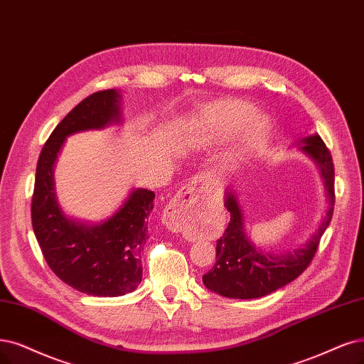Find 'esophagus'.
<instances>
[{
    "label": "esophagus",
    "instance_id": "esophagus-1",
    "mask_svg": "<svg viewBox=\"0 0 364 364\" xmlns=\"http://www.w3.org/2000/svg\"><path fill=\"white\" fill-rule=\"evenodd\" d=\"M199 198V187L196 181L183 186L173 196V199L166 205L164 211V223L171 231H181L186 219L193 213L195 204Z\"/></svg>",
    "mask_w": 364,
    "mask_h": 364
}]
</instances>
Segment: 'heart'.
I'll use <instances>...</instances> for the list:
<instances>
[{
    "instance_id": "heart-1",
    "label": "heart",
    "mask_w": 364,
    "mask_h": 364,
    "mask_svg": "<svg viewBox=\"0 0 364 364\" xmlns=\"http://www.w3.org/2000/svg\"><path fill=\"white\" fill-rule=\"evenodd\" d=\"M253 114V107L241 100H228L219 103L210 114V123L222 133H231L240 129ZM267 132V123L262 118H255L246 133L245 144L258 142Z\"/></svg>"
}]
</instances>
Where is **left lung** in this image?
<instances>
[{
	"mask_svg": "<svg viewBox=\"0 0 364 364\" xmlns=\"http://www.w3.org/2000/svg\"><path fill=\"white\" fill-rule=\"evenodd\" d=\"M301 150L311 156L319 166L326 183L328 211L318 231L303 247L284 255L267 253L255 247L247 240L243 228V214L231 192L226 193L225 207L231 213L223 235L216 245V264L203 276L204 285L228 299H258L288 285L297 279L312 262L319 240L327 230L334 208V165L328 148L319 134L303 139Z\"/></svg>",
	"mask_w": 364,
	"mask_h": 364,
	"instance_id": "left-lung-1",
	"label": "left lung"
}]
</instances>
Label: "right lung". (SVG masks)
Wrapping results in <instances>:
<instances>
[{"label": "right lung", "mask_w": 364, "mask_h": 364, "mask_svg": "<svg viewBox=\"0 0 364 364\" xmlns=\"http://www.w3.org/2000/svg\"><path fill=\"white\" fill-rule=\"evenodd\" d=\"M118 103L115 90L97 91L60 121L40 151L31 199L33 230L50 270L64 284L97 297L124 295L141 284V252L154 193L133 191L112 218L100 225H82L65 218L58 207L52 171L69 134L119 121Z\"/></svg>", "instance_id": "right-lung-1"}]
</instances>
